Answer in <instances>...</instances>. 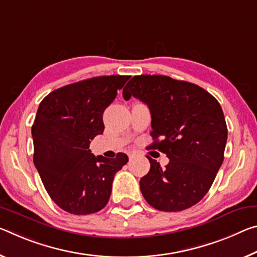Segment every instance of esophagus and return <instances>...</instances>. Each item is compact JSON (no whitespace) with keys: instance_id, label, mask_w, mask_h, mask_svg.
<instances>
[{"instance_id":"obj_1","label":"esophagus","mask_w":257,"mask_h":257,"mask_svg":"<svg viewBox=\"0 0 257 257\" xmlns=\"http://www.w3.org/2000/svg\"><path fill=\"white\" fill-rule=\"evenodd\" d=\"M128 156H129V158H134V156H135V154H134V153H128Z\"/></svg>"}]
</instances>
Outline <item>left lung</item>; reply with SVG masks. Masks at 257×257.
<instances>
[{"label":"left lung","instance_id":"1","mask_svg":"<svg viewBox=\"0 0 257 257\" xmlns=\"http://www.w3.org/2000/svg\"><path fill=\"white\" fill-rule=\"evenodd\" d=\"M151 111L149 149L167 154L162 169L149 158L150 172L141 178L145 200L156 209L180 211L198 203L208 192L224 160L227 127L221 105L194 83L166 75H136L123 89Z\"/></svg>","mask_w":257,"mask_h":257}]
</instances>
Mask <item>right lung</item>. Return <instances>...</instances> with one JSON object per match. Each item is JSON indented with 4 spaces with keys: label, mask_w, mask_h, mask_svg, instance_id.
Instances as JSON below:
<instances>
[{
    "label": "right lung",
    "mask_w": 257,
    "mask_h": 257,
    "mask_svg": "<svg viewBox=\"0 0 257 257\" xmlns=\"http://www.w3.org/2000/svg\"><path fill=\"white\" fill-rule=\"evenodd\" d=\"M128 75L97 76L65 85L40 103L32 136L34 165L48 194L63 210L88 215L103 209L115 174L128 162L95 157L89 145L104 132L103 113L129 80Z\"/></svg>",
    "instance_id": "1"
}]
</instances>
